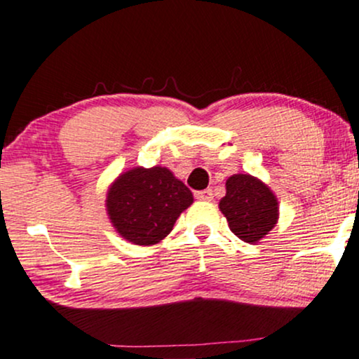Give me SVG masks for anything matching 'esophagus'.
I'll use <instances>...</instances> for the list:
<instances>
[{"mask_svg": "<svg viewBox=\"0 0 359 359\" xmlns=\"http://www.w3.org/2000/svg\"><path fill=\"white\" fill-rule=\"evenodd\" d=\"M212 198H215V196H212L211 189H204V191L196 192V199L199 201H212Z\"/></svg>", "mask_w": 359, "mask_h": 359, "instance_id": "1", "label": "esophagus"}]
</instances>
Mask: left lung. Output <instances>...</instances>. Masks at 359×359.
I'll list each match as a JSON object with an SVG mask.
<instances>
[{
	"label": "left lung",
	"mask_w": 359,
	"mask_h": 359,
	"mask_svg": "<svg viewBox=\"0 0 359 359\" xmlns=\"http://www.w3.org/2000/svg\"><path fill=\"white\" fill-rule=\"evenodd\" d=\"M219 210L240 240L255 243L278 223V199L262 180L249 173H235L226 180V196Z\"/></svg>",
	"instance_id": "obj_1"
}]
</instances>
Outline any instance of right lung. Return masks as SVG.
Here are the masks:
<instances>
[{
  "label": "right lung",
  "instance_id": "right-lung-1",
  "mask_svg": "<svg viewBox=\"0 0 359 359\" xmlns=\"http://www.w3.org/2000/svg\"><path fill=\"white\" fill-rule=\"evenodd\" d=\"M192 192L165 167H135L107 191V215L117 233L135 245H155L172 231Z\"/></svg>",
  "mask_w": 359,
  "mask_h": 359
}]
</instances>
